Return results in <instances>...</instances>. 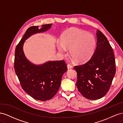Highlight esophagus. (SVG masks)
<instances>
[{"mask_svg": "<svg viewBox=\"0 0 123 123\" xmlns=\"http://www.w3.org/2000/svg\"><path fill=\"white\" fill-rule=\"evenodd\" d=\"M71 68H72V66L71 65H70V64H68L67 65V69L68 70H69V69H71Z\"/></svg>", "mask_w": 123, "mask_h": 123, "instance_id": "esophagus-1", "label": "esophagus"}]
</instances>
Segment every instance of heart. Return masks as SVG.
<instances>
[{"mask_svg":"<svg viewBox=\"0 0 123 123\" xmlns=\"http://www.w3.org/2000/svg\"><path fill=\"white\" fill-rule=\"evenodd\" d=\"M96 47L94 35L76 28L67 30L62 36V43H57V48L61 54L70 49L69 54L73 60L79 64L88 62L93 55Z\"/></svg>","mask_w":123,"mask_h":123,"instance_id":"b5f03b06","label":"heart"}]
</instances>
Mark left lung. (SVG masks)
<instances>
[{"mask_svg": "<svg viewBox=\"0 0 123 123\" xmlns=\"http://www.w3.org/2000/svg\"><path fill=\"white\" fill-rule=\"evenodd\" d=\"M96 35V49L91 59L74 67L77 74L78 90L89 99H98L106 94L116 71L113 51L108 40L98 30Z\"/></svg>", "mask_w": 123, "mask_h": 123, "instance_id": "obj_1", "label": "left lung"}]
</instances>
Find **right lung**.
<instances>
[{
    "label": "right lung",
    "mask_w": 123,
    "mask_h": 123,
    "mask_svg": "<svg viewBox=\"0 0 123 123\" xmlns=\"http://www.w3.org/2000/svg\"><path fill=\"white\" fill-rule=\"evenodd\" d=\"M52 25L32 26L26 31L16 48L14 69L21 87L27 93L37 100L46 101L52 98L60 87L62 76L67 71L64 61H48L35 65L26 58L23 50L25 40L37 33L49 30Z\"/></svg>",
    "instance_id": "add662e5"
}]
</instances>
